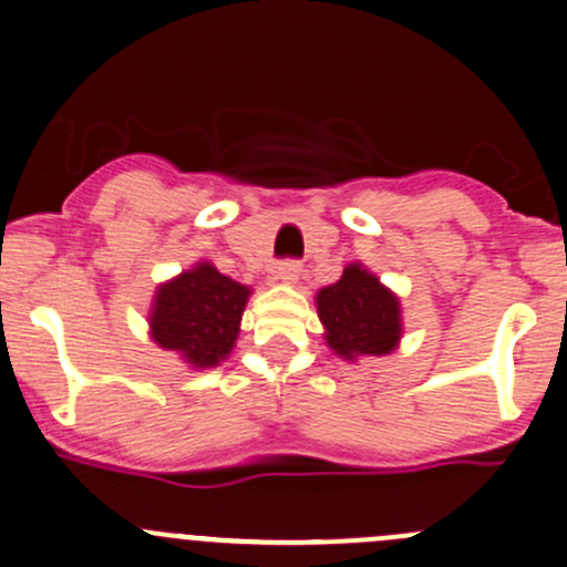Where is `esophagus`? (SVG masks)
Listing matches in <instances>:
<instances>
[{
    "instance_id": "obj_1",
    "label": "esophagus",
    "mask_w": 567,
    "mask_h": 567,
    "mask_svg": "<svg viewBox=\"0 0 567 567\" xmlns=\"http://www.w3.org/2000/svg\"><path fill=\"white\" fill-rule=\"evenodd\" d=\"M274 277L282 279V282H296V279L301 277V262L299 260H279L277 266H274Z\"/></svg>"
}]
</instances>
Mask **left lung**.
Masks as SVG:
<instances>
[{
    "mask_svg": "<svg viewBox=\"0 0 567 567\" xmlns=\"http://www.w3.org/2000/svg\"><path fill=\"white\" fill-rule=\"evenodd\" d=\"M326 342L340 357H384L400 340V305L362 266H348L334 285L318 293Z\"/></svg>",
    "mask_w": 567,
    "mask_h": 567,
    "instance_id": "8db88e82",
    "label": "left lung"
}]
</instances>
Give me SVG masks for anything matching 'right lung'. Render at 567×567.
Here are the masks:
<instances>
[{"instance_id":"obj_1","label":"right lung","mask_w":567,"mask_h":567,"mask_svg":"<svg viewBox=\"0 0 567 567\" xmlns=\"http://www.w3.org/2000/svg\"><path fill=\"white\" fill-rule=\"evenodd\" d=\"M247 299L249 288L210 262H199L158 288L151 316L153 340L194 368H214L233 351Z\"/></svg>"}]
</instances>
